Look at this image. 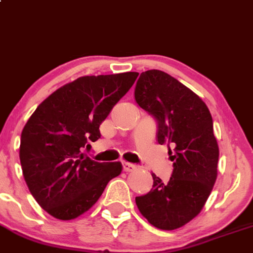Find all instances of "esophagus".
<instances>
[{"instance_id": "1", "label": "esophagus", "mask_w": 253, "mask_h": 253, "mask_svg": "<svg viewBox=\"0 0 253 253\" xmlns=\"http://www.w3.org/2000/svg\"><path fill=\"white\" fill-rule=\"evenodd\" d=\"M122 165H123V169L126 172H132L136 169V165L134 164H130V163H126V161H122Z\"/></svg>"}]
</instances>
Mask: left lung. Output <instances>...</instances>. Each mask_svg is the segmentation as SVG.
I'll return each mask as SVG.
<instances>
[{
    "label": "left lung",
    "instance_id": "left-lung-1",
    "mask_svg": "<svg viewBox=\"0 0 253 253\" xmlns=\"http://www.w3.org/2000/svg\"><path fill=\"white\" fill-rule=\"evenodd\" d=\"M135 100L158 123L159 144L169 147L173 172L167 183L152 173L153 188L135 198L150 225L172 231L200 214L217 175L218 146L204 101L161 70L143 72Z\"/></svg>",
    "mask_w": 253,
    "mask_h": 253
}]
</instances>
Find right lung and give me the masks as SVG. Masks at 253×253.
I'll list each match as a JSON object with an SVG mask.
<instances>
[{
  "label": "right lung",
  "mask_w": 253,
  "mask_h": 253,
  "mask_svg": "<svg viewBox=\"0 0 253 253\" xmlns=\"http://www.w3.org/2000/svg\"><path fill=\"white\" fill-rule=\"evenodd\" d=\"M137 76H82L47 96L27 121L20 140L22 173L35 200L53 217L80 216L121 174V163H98L84 149L100 138L99 126Z\"/></svg>",
  "instance_id": "right-lung-1"
}]
</instances>
